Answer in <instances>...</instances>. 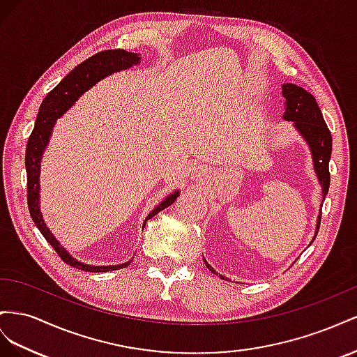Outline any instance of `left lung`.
<instances>
[{
    "label": "left lung",
    "mask_w": 357,
    "mask_h": 357,
    "mask_svg": "<svg viewBox=\"0 0 357 357\" xmlns=\"http://www.w3.org/2000/svg\"><path fill=\"white\" fill-rule=\"evenodd\" d=\"M281 93H282V97L286 98V101H284L282 119L293 122V127L298 130V133L302 136V139L307 142V145L311 151L314 172L320 182L321 197L324 202V197L328 195L329 184H331V173H329V160L332 154L331 131L323 119L321 110L317 105V101H315V98L308 93V91H305L298 85L284 84ZM320 220H321V213L317 217V226H315V233L311 242H314L315 236H317ZM203 261H205L206 268L212 273L218 275V277L222 280H227L218 272H215V269L211 266V264L206 261V259H203Z\"/></svg>",
    "instance_id": "8db88e82"
}]
</instances>
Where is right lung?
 <instances>
[{
  "instance_id": "obj_1",
  "label": "right lung",
  "mask_w": 357,
  "mask_h": 357,
  "mask_svg": "<svg viewBox=\"0 0 357 357\" xmlns=\"http://www.w3.org/2000/svg\"><path fill=\"white\" fill-rule=\"evenodd\" d=\"M140 61H142V56L139 54L127 52L124 49H114V50H103V52H98L91 58H88L86 61H84V63H80L45 97L42 106L38 109L34 130L28 139L25 167H26V181H28L26 188H28L29 213H31V218L36 222L40 233H42L45 239L58 252V256L67 264H70V266L80 271H86V272L116 271V269L128 266L130 261H133V259L121 264L96 266V264H86L84 261L75 259L63 245H61L59 241L54 236V233L50 231L49 227L46 226L42 211H40V167H42V158H43L46 146L49 145V140H50V136H52L56 121L63 116L66 112L86 93L88 89L97 85L100 80H103L105 77L118 73V71L127 70L133 66H139ZM179 192H181L179 190H175L173 192H170V195L161 203H158V205L146 215L144 221V227L148 220L155 217L160 211L170 206L179 196Z\"/></svg>"
}]
</instances>
